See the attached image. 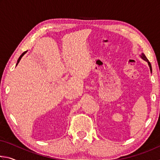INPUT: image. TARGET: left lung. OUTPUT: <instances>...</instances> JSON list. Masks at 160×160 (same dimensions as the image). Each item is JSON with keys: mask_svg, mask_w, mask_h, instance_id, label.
I'll return each mask as SVG.
<instances>
[{"mask_svg": "<svg viewBox=\"0 0 160 160\" xmlns=\"http://www.w3.org/2000/svg\"><path fill=\"white\" fill-rule=\"evenodd\" d=\"M140 57H141L143 60L144 61H147L148 62V65H149V66H150V71H151V72H152V66H151V64H150V62H149V61H148V59L146 58V56H145V55L144 53H142L141 55H140Z\"/></svg>", "mask_w": 160, "mask_h": 160, "instance_id": "1", "label": "left lung"}]
</instances>
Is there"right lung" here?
<instances>
[{"label":"right lung","instance_id":"add662e5","mask_svg":"<svg viewBox=\"0 0 160 160\" xmlns=\"http://www.w3.org/2000/svg\"><path fill=\"white\" fill-rule=\"evenodd\" d=\"M27 51H25V52H23L22 53V55L20 56V57H19V58H18V63H17V64H16V66H17V65L18 64V63H19V62H20V61L21 60V58H22V56H24V55H25V53L27 52Z\"/></svg>","mask_w":160,"mask_h":160}]
</instances>
